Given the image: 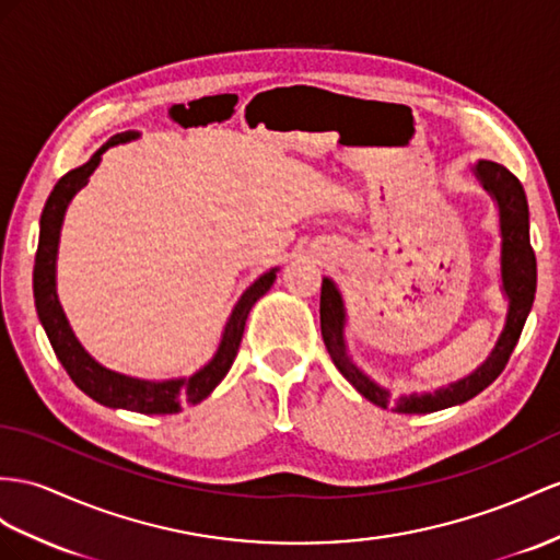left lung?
Here are the masks:
<instances>
[{
    "label": "left lung",
    "instance_id": "obj_1",
    "mask_svg": "<svg viewBox=\"0 0 560 560\" xmlns=\"http://www.w3.org/2000/svg\"><path fill=\"white\" fill-rule=\"evenodd\" d=\"M472 172H476L482 189L497 200L499 208L501 289L509 298V312L504 331H501L494 350L470 376L450 383L447 388H440L435 393L402 395L395 399L350 360L346 338H342V331H346V305H342L336 283L328 277L322 281L319 317L324 346L340 374L352 383V388L383 409H395L399 413H430L468 402L504 371L515 342L523 334L527 314L533 310L537 291V260L533 246H529V210L523 184L504 165L492 161H478Z\"/></svg>",
    "mask_w": 560,
    "mask_h": 560
}]
</instances>
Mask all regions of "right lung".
Wrapping results in <instances>:
<instances>
[{
	"instance_id": "add662e5",
	"label": "right lung",
	"mask_w": 560,
	"mask_h": 560,
	"mask_svg": "<svg viewBox=\"0 0 560 560\" xmlns=\"http://www.w3.org/2000/svg\"><path fill=\"white\" fill-rule=\"evenodd\" d=\"M135 137L137 132H122L110 137L88 163L66 172V175L56 182L39 218V243L33 269L35 307L56 357H59V362L68 371V376L73 378V383L84 395H90L98 405L113 409H130L139 413H177L182 411V407L203 402L226 376V371L232 369L243 338V328H246L248 312L257 300L271 289L279 269L275 267L265 271L260 279L248 285L246 293L238 298L232 314H229L218 352L212 354V360L203 369H198L189 378H172L158 383L141 381L116 374V371H110L96 360H92L88 350H84L80 346V340L75 338L73 328H70L61 310L59 295H56V253H59V236L66 208L82 186L90 182L92 172L96 170L98 161H102V153L108 147H116V143L130 141Z\"/></svg>"
}]
</instances>
